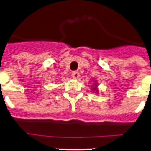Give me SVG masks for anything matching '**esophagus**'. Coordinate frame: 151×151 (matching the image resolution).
Returning a JSON list of instances; mask_svg holds the SVG:
<instances>
[{"mask_svg": "<svg viewBox=\"0 0 151 151\" xmlns=\"http://www.w3.org/2000/svg\"><path fill=\"white\" fill-rule=\"evenodd\" d=\"M72 78L73 79H78V78H80V73H78V71H74L72 73Z\"/></svg>", "mask_w": 151, "mask_h": 151, "instance_id": "obj_1", "label": "esophagus"}]
</instances>
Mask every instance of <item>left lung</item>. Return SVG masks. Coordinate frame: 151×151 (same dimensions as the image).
I'll use <instances>...</instances> for the list:
<instances>
[{
  "label": "left lung",
  "mask_w": 151,
  "mask_h": 151,
  "mask_svg": "<svg viewBox=\"0 0 151 151\" xmlns=\"http://www.w3.org/2000/svg\"><path fill=\"white\" fill-rule=\"evenodd\" d=\"M92 87H93V88H91V89H92L93 91H95V93H98V91H98V88H97V87H98V84H97L96 82H95V84H93Z\"/></svg>",
  "instance_id": "left-lung-1"
}]
</instances>
